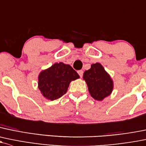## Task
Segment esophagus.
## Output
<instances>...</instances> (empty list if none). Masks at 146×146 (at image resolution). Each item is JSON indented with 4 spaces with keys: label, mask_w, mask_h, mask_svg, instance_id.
<instances>
[{
    "label": "esophagus",
    "mask_w": 146,
    "mask_h": 146,
    "mask_svg": "<svg viewBox=\"0 0 146 146\" xmlns=\"http://www.w3.org/2000/svg\"><path fill=\"white\" fill-rule=\"evenodd\" d=\"M78 74H79L80 77L82 78V76H83V70H78Z\"/></svg>",
    "instance_id": "esophagus-1"
}]
</instances>
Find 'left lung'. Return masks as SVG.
<instances>
[{
  "label": "left lung",
  "instance_id": "obj_1",
  "mask_svg": "<svg viewBox=\"0 0 146 146\" xmlns=\"http://www.w3.org/2000/svg\"><path fill=\"white\" fill-rule=\"evenodd\" d=\"M83 78L88 85L90 94L96 100H103L110 95L113 90L111 78L99 63L92 64L91 68L86 70Z\"/></svg>",
  "mask_w": 146,
  "mask_h": 146
}]
</instances>
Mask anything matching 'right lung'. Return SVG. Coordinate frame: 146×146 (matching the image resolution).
<instances>
[{"label": "right lung", "instance_id": "add662e5", "mask_svg": "<svg viewBox=\"0 0 146 146\" xmlns=\"http://www.w3.org/2000/svg\"><path fill=\"white\" fill-rule=\"evenodd\" d=\"M78 78L79 75L70 65L56 63L41 72L38 77V87L45 98L54 101L65 94L70 82Z\"/></svg>", "mask_w": 146, "mask_h": 146}]
</instances>
